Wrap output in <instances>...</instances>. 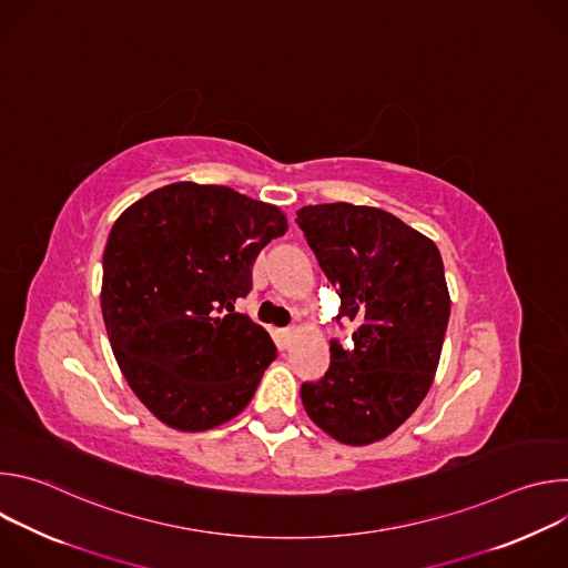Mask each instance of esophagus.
Masks as SVG:
<instances>
[{
    "instance_id": "obj_1",
    "label": "esophagus",
    "mask_w": 568,
    "mask_h": 568,
    "mask_svg": "<svg viewBox=\"0 0 568 568\" xmlns=\"http://www.w3.org/2000/svg\"><path fill=\"white\" fill-rule=\"evenodd\" d=\"M294 335H296V331H294V328H285V331H281V333H278V346H281L283 351H287V348L292 346V342H294Z\"/></svg>"
}]
</instances>
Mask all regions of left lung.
<instances>
[{"label": "left lung", "mask_w": 568, "mask_h": 568, "mask_svg": "<svg viewBox=\"0 0 568 568\" xmlns=\"http://www.w3.org/2000/svg\"><path fill=\"white\" fill-rule=\"evenodd\" d=\"M321 272L339 294L335 321H355L353 346L331 342V366L301 384L307 416L346 445L386 438L425 399L449 321L438 247L395 215L346 202L296 211Z\"/></svg>", "instance_id": "obj_1"}]
</instances>
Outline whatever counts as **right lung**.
<instances>
[{
    "instance_id": "obj_1",
    "label": "right lung",
    "mask_w": 568,
    "mask_h": 568,
    "mask_svg": "<svg viewBox=\"0 0 568 568\" xmlns=\"http://www.w3.org/2000/svg\"><path fill=\"white\" fill-rule=\"evenodd\" d=\"M285 215L226 186L171 184L114 222L101 307L114 357L169 427L204 432L247 407L276 359L270 335L233 303Z\"/></svg>"
}]
</instances>
